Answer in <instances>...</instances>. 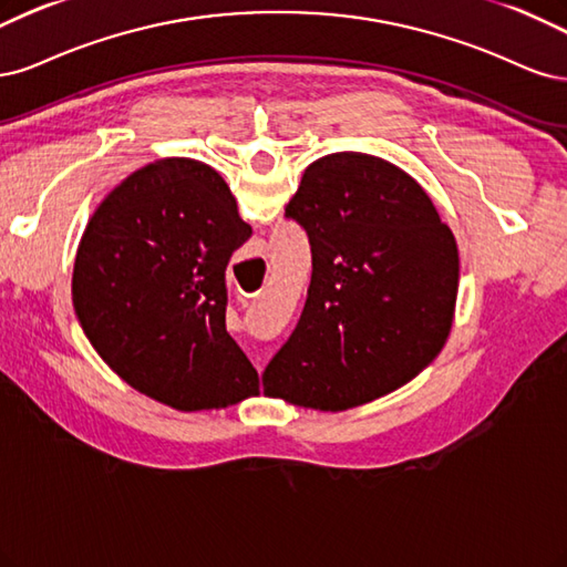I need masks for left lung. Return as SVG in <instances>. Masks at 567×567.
Listing matches in <instances>:
<instances>
[{
	"label": "left lung",
	"instance_id": "left-lung-1",
	"mask_svg": "<svg viewBox=\"0 0 567 567\" xmlns=\"http://www.w3.org/2000/svg\"><path fill=\"white\" fill-rule=\"evenodd\" d=\"M285 216L308 235L313 276L264 393L341 412L429 368L450 337L460 251L424 188L381 157L332 153L308 164Z\"/></svg>",
	"mask_w": 567,
	"mask_h": 567
}]
</instances>
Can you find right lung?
I'll list each match as a JSON object with an SVG mask.
<instances>
[{
    "instance_id": "right-lung-1",
    "label": "right lung",
    "mask_w": 567,
    "mask_h": 567,
    "mask_svg": "<svg viewBox=\"0 0 567 567\" xmlns=\"http://www.w3.org/2000/svg\"><path fill=\"white\" fill-rule=\"evenodd\" d=\"M249 235L226 181L197 159L145 164L111 190L72 270V306L107 368L181 412L259 395L226 332V266Z\"/></svg>"
}]
</instances>
